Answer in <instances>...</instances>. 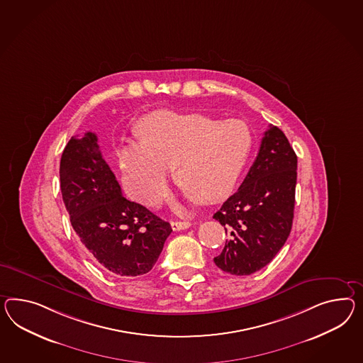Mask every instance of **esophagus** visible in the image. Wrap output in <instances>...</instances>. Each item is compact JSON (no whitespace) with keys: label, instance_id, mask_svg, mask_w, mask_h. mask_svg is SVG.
<instances>
[{"label":"esophagus","instance_id":"34e87169","mask_svg":"<svg viewBox=\"0 0 363 363\" xmlns=\"http://www.w3.org/2000/svg\"><path fill=\"white\" fill-rule=\"evenodd\" d=\"M191 225H192V223H189V221H172V223H171V228H172V230H175V232H180V230L188 229Z\"/></svg>","mask_w":363,"mask_h":363}]
</instances>
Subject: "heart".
I'll list each match as a JSON object with an SVG mask.
<instances>
[{"label": "heart", "instance_id": "obj_1", "mask_svg": "<svg viewBox=\"0 0 363 363\" xmlns=\"http://www.w3.org/2000/svg\"><path fill=\"white\" fill-rule=\"evenodd\" d=\"M140 145L120 151L130 195L157 206L167 194V169L197 203H214L232 191L249 155L250 131L240 120L218 121L200 113L157 111L137 125Z\"/></svg>", "mask_w": 363, "mask_h": 363}]
</instances>
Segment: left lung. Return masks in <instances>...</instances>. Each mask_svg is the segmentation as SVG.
<instances>
[{
    "label": "left lung",
    "mask_w": 363,
    "mask_h": 363,
    "mask_svg": "<svg viewBox=\"0 0 363 363\" xmlns=\"http://www.w3.org/2000/svg\"><path fill=\"white\" fill-rule=\"evenodd\" d=\"M296 169L298 157L287 137L269 125L241 186L213 214L229 235L213 259L218 269L251 275L275 258L292 228Z\"/></svg>",
    "instance_id": "8db88e82"
}]
</instances>
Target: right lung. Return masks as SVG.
<instances>
[{"mask_svg": "<svg viewBox=\"0 0 363 363\" xmlns=\"http://www.w3.org/2000/svg\"><path fill=\"white\" fill-rule=\"evenodd\" d=\"M59 175L71 225L94 263L118 277L147 274L172 232L171 225L122 196L94 133L69 140Z\"/></svg>", "mask_w": 363, "mask_h": 363, "instance_id": "1", "label": "right lung"}]
</instances>
